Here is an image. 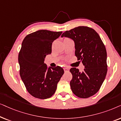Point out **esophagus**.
Returning a JSON list of instances; mask_svg holds the SVG:
<instances>
[{
    "mask_svg": "<svg viewBox=\"0 0 121 121\" xmlns=\"http://www.w3.org/2000/svg\"><path fill=\"white\" fill-rule=\"evenodd\" d=\"M69 71V68H68V67H65L64 68V71L65 72H68Z\"/></svg>",
    "mask_w": 121,
    "mask_h": 121,
    "instance_id": "obj_1",
    "label": "esophagus"
}]
</instances>
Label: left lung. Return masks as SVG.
Returning a JSON list of instances; mask_svg holds the SVG:
<instances>
[{
	"label": "left lung",
	"instance_id": "1",
	"mask_svg": "<svg viewBox=\"0 0 121 121\" xmlns=\"http://www.w3.org/2000/svg\"><path fill=\"white\" fill-rule=\"evenodd\" d=\"M75 42V56L82 61L85 69L80 72L72 67L70 81L72 91L78 97L86 99L99 91L107 72V52L98 33L86 26L76 27L65 31L61 35Z\"/></svg>",
	"mask_w": 121,
	"mask_h": 121
}]
</instances>
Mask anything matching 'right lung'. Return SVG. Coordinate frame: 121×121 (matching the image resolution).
Instances as JSON below:
<instances>
[{"label":"right lung","mask_w":121,"mask_h":121,"mask_svg":"<svg viewBox=\"0 0 121 121\" xmlns=\"http://www.w3.org/2000/svg\"><path fill=\"white\" fill-rule=\"evenodd\" d=\"M62 31L40 30L24 38L19 51L20 75L28 92L35 98L46 99L55 92L57 83L64 73L62 67H49L45 58L51 53L52 42Z\"/></svg>","instance_id":"right-lung-1"}]
</instances>
